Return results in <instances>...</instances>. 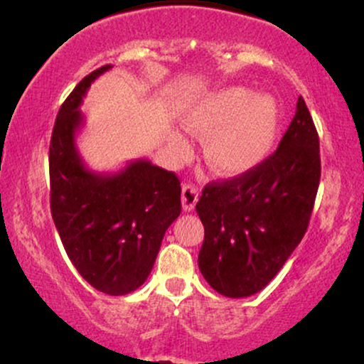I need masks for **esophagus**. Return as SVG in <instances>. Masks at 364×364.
Returning a JSON list of instances; mask_svg holds the SVG:
<instances>
[{
    "label": "esophagus",
    "instance_id": "34e87169",
    "mask_svg": "<svg viewBox=\"0 0 364 364\" xmlns=\"http://www.w3.org/2000/svg\"><path fill=\"white\" fill-rule=\"evenodd\" d=\"M197 200H199V192H197V188L186 183V186L182 187V209L186 212L193 210Z\"/></svg>",
    "mask_w": 364,
    "mask_h": 364
}]
</instances>
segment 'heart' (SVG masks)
I'll list each match as a JSON object with an SVG mask.
<instances>
[{"mask_svg": "<svg viewBox=\"0 0 364 364\" xmlns=\"http://www.w3.org/2000/svg\"><path fill=\"white\" fill-rule=\"evenodd\" d=\"M182 122L205 139V162L220 177L239 178L257 171L274 152L281 129L277 102L266 93L228 87L192 100Z\"/></svg>", "mask_w": 364, "mask_h": 364, "instance_id": "obj_1", "label": "heart"}]
</instances>
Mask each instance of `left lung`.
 <instances>
[{"label": "left lung", "mask_w": 364, "mask_h": 364, "mask_svg": "<svg viewBox=\"0 0 364 364\" xmlns=\"http://www.w3.org/2000/svg\"><path fill=\"white\" fill-rule=\"evenodd\" d=\"M319 177L318 132L299 97L279 147L257 171L202 191L199 269L212 289L237 299L274 279L308 229Z\"/></svg>", "instance_id": "obj_1"}]
</instances>
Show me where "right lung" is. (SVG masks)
<instances>
[{
    "instance_id": "1",
    "label": "right lung",
    "mask_w": 364,
    "mask_h": 364,
    "mask_svg": "<svg viewBox=\"0 0 364 364\" xmlns=\"http://www.w3.org/2000/svg\"><path fill=\"white\" fill-rule=\"evenodd\" d=\"M112 65L80 82L61 105L50 141L51 217L70 261L97 291L124 296L147 281L165 230L181 215V182L147 159L119 172L85 165L77 134L90 85Z\"/></svg>"
}]
</instances>
